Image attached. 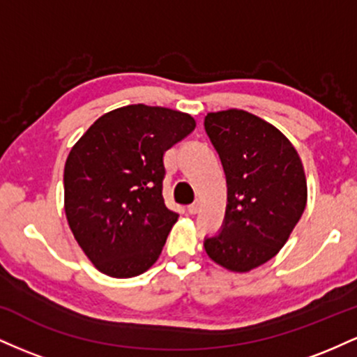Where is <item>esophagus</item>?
<instances>
[{
	"label": "esophagus",
	"mask_w": 357,
	"mask_h": 357,
	"mask_svg": "<svg viewBox=\"0 0 357 357\" xmlns=\"http://www.w3.org/2000/svg\"><path fill=\"white\" fill-rule=\"evenodd\" d=\"M198 211H199V202H195L188 206V213H190V215H196Z\"/></svg>",
	"instance_id": "1"
}]
</instances>
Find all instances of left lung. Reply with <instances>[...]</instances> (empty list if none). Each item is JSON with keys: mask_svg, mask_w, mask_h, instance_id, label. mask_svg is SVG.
<instances>
[{"mask_svg": "<svg viewBox=\"0 0 357 357\" xmlns=\"http://www.w3.org/2000/svg\"><path fill=\"white\" fill-rule=\"evenodd\" d=\"M204 129L227 176V211L218 235L204 238L215 264L250 272L289 240L307 203L304 166L277 127L247 110L210 112Z\"/></svg>", "mask_w": 357, "mask_h": 357, "instance_id": "8db88e82", "label": "left lung"}]
</instances>
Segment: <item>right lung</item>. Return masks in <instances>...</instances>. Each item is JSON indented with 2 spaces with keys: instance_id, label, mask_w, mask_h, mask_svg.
<instances>
[{
  "instance_id": "1",
  "label": "right lung",
  "mask_w": 357,
  "mask_h": 357,
  "mask_svg": "<svg viewBox=\"0 0 357 357\" xmlns=\"http://www.w3.org/2000/svg\"><path fill=\"white\" fill-rule=\"evenodd\" d=\"M190 114L144 104L110 110L65 162V215L77 243L109 277L144 273L178 221L162 198L165 153L195 130Z\"/></svg>"
}]
</instances>
